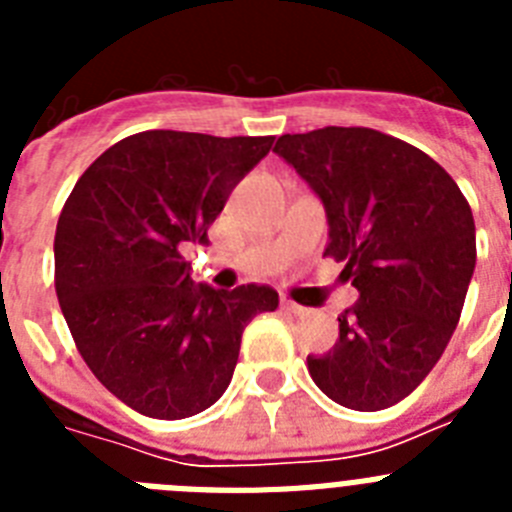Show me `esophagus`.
Masks as SVG:
<instances>
[{
	"mask_svg": "<svg viewBox=\"0 0 512 512\" xmlns=\"http://www.w3.org/2000/svg\"><path fill=\"white\" fill-rule=\"evenodd\" d=\"M282 307L287 312H292V315H305V312H307V307L297 305V302H292V300H282Z\"/></svg>",
	"mask_w": 512,
	"mask_h": 512,
	"instance_id": "1",
	"label": "esophagus"
}]
</instances>
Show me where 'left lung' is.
I'll list each match as a JSON object with an SVG mask.
<instances>
[{
  "label": "left lung",
  "instance_id": "left-lung-1",
  "mask_svg": "<svg viewBox=\"0 0 512 512\" xmlns=\"http://www.w3.org/2000/svg\"><path fill=\"white\" fill-rule=\"evenodd\" d=\"M274 151L320 197L323 256L343 261L359 302L338 341L307 356L312 382L343 408H392L451 341L477 264L467 197L428 153L372 128L282 135Z\"/></svg>",
  "mask_w": 512,
  "mask_h": 512
}]
</instances>
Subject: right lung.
<instances>
[{
	"label": "right lung",
	"instance_id": "obj_1",
	"mask_svg": "<svg viewBox=\"0 0 512 512\" xmlns=\"http://www.w3.org/2000/svg\"><path fill=\"white\" fill-rule=\"evenodd\" d=\"M274 135L146 130L79 176L56 225V295L81 359L135 413L182 420L228 390L243 328L277 310L266 284H194L184 251Z\"/></svg>",
	"mask_w": 512,
	"mask_h": 512
}]
</instances>
